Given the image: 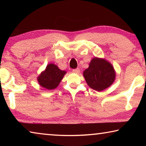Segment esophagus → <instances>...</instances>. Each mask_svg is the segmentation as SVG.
I'll return each instance as SVG.
<instances>
[{
  "instance_id": "obj_1",
  "label": "esophagus",
  "mask_w": 146,
  "mask_h": 146,
  "mask_svg": "<svg viewBox=\"0 0 146 146\" xmlns=\"http://www.w3.org/2000/svg\"><path fill=\"white\" fill-rule=\"evenodd\" d=\"M73 72L75 73H78L79 72H80V69H79V68L74 69V70H73Z\"/></svg>"
}]
</instances>
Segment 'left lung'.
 <instances>
[{
	"mask_svg": "<svg viewBox=\"0 0 146 146\" xmlns=\"http://www.w3.org/2000/svg\"><path fill=\"white\" fill-rule=\"evenodd\" d=\"M83 75L88 85L93 90L102 91L114 82L115 71L111 64L104 58L95 57Z\"/></svg>",
	"mask_w": 146,
	"mask_h": 146,
	"instance_id": "1",
	"label": "left lung"
}]
</instances>
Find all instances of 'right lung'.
<instances>
[{"label": "right lung", "instance_id": "obj_1", "mask_svg": "<svg viewBox=\"0 0 146 146\" xmlns=\"http://www.w3.org/2000/svg\"><path fill=\"white\" fill-rule=\"evenodd\" d=\"M66 71L60 70L54 64H49L46 70L38 76L37 80L42 87L48 90H53L59 85Z\"/></svg>", "mask_w": 146, "mask_h": 146}]
</instances>
